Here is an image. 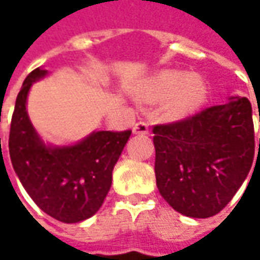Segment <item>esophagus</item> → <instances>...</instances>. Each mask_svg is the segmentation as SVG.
Returning <instances> with one entry per match:
<instances>
[{
    "label": "esophagus",
    "mask_w": 260,
    "mask_h": 260,
    "mask_svg": "<svg viewBox=\"0 0 260 260\" xmlns=\"http://www.w3.org/2000/svg\"><path fill=\"white\" fill-rule=\"evenodd\" d=\"M133 133L135 135H147L149 133V123L143 121V120L137 121L133 127Z\"/></svg>",
    "instance_id": "1"
}]
</instances>
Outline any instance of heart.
Listing matches in <instances>:
<instances>
[{"instance_id":"heart-1","label":"heart","mask_w":260,"mask_h":260,"mask_svg":"<svg viewBox=\"0 0 260 260\" xmlns=\"http://www.w3.org/2000/svg\"><path fill=\"white\" fill-rule=\"evenodd\" d=\"M145 95L153 101L171 96L168 113L172 117H184L204 101L205 85L200 76H186L178 71H162L147 82Z\"/></svg>"}]
</instances>
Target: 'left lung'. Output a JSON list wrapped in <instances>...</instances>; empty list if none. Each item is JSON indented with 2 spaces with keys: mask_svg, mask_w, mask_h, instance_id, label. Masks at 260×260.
Returning a JSON list of instances; mask_svg holds the SVG:
<instances>
[{
  "mask_svg": "<svg viewBox=\"0 0 260 260\" xmlns=\"http://www.w3.org/2000/svg\"><path fill=\"white\" fill-rule=\"evenodd\" d=\"M153 135L157 189L186 217L220 213L253 164L255 130L246 96H232L192 117L155 125Z\"/></svg>",
  "mask_w": 260,
  "mask_h": 260,
  "instance_id": "1",
  "label": "left lung"
}]
</instances>
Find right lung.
<instances>
[{"instance_id": "obj_1", "label": "right lung", "mask_w": 260, "mask_h": 260, "mask_svg": "<svg viewBox=\"0 0 260 260\" xmlns=\"http://www.w3.org/2000/svg\"><path fill=\"white\" fill-rule=\"evenodd\" d=\"M47 71L37 68L24 79L15 100L10 128V157L27 194L42 211L62 223H79L104 203L113 169L132 130L94 132L72 146H50L37 135L25 104L33 82Z\"/></svg>"}]
</instances>
